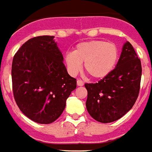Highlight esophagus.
I'll use <instances>...</instances> for the list:
<instances>
[{
	"mask_svg": "<svg viewBox=\"0 0 152 152\" xmlns=\"http://www.w3.org/2000/svg\"><path fill=\"white\" fill-rule=\"evenodd\" d=\"M77 85L78 86H83L84 85V81L83 80H77Z\"/></svg>",
	"mask_w": 152,
	"mask_h": 152,
	"instance_id": "obj_1",
	"label": "esophagus"
}]
</instances>
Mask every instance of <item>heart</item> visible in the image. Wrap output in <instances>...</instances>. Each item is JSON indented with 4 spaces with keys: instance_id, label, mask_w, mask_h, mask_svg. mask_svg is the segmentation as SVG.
Instances as JSON below:
<instances>
[{
    "instance_id": "b5f03b06",
    "label": "heart",
    "mask_w": 152,
    "mask_h": 152,
    "mask_svg": "<svg viewBox=\"0 0 152 152\" xmlns=\"http://www.w3.org/2000/svg\"><path fill=\"white\" fill-rule=\"evenodd\" d=\"M118 48L113 42L102 40L80 42L72 53L65 55V64L71 75H76L85 62V69L93 78L107 76L116 67L118 60Z\"/></svg>"
}]
</instances>
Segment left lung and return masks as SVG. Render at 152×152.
I'll use <instances>...</instances> for the list:
<instances>
[{
  "instance_id": "1",
  "label": "left lung",
  "mask_w": 152,
  "mask_h": 152,
  "mask_svg": "<svg viewBox=\"0 0 152 152\" xmlns=\"http://www.w3.org/2000/svg\"><path fill=\"white\" fill-rule=\"evenodd\" d=\"M142 76L141 61L129 42L123 46L116 67L97 83L85 85L86 108L91 117L102 123L124 116L139 96Z\"/></svg>"
}]
</instances>
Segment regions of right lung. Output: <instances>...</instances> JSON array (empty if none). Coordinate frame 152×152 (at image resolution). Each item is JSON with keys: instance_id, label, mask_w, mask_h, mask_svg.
I'll return each instance as SVG.
<instances>
[{"instance_id": "1", "label": "right lung", "mask_w": 152, "mask_h": 152, "mask_svg": "<svg viewBox=\"0 0 152 152\" xmlns=\"http://www.w3.org/2000/svg\"><path fill=\"white\" fill-rule=\"evenodd\" d=\"M54 36L49 35L29 39L13 56V96L20 110L34 122H55L76 89V80L69 76Z\"/></svg>"}]
</instances>
